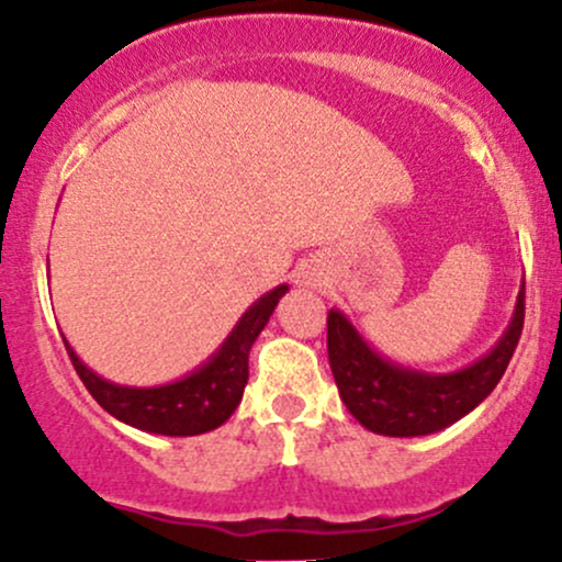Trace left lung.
<instances>
[{
  "instance_id": "1",
  "label": "left lung",
  "mask_w": 562,
  "mask_h": 562,
  "mask_svg": "<svg viewBox=\"0 0 562 562\" xmlns=\"http://www.w3.org/2000/svg\"><path fill=\"white\" fill-rule=\"evenodd\" d=\"M526 285L505 335L486 357L449 375L406 370L383 359L357 333V327L330 308L327 314V357L340 398L367 430L380 436H428L449 428L496 389L505 375L526 317Z\"/></svg>"
}]
</instances>
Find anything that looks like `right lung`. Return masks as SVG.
<instances>
[{
    "mask_svg": "<svg viewBox=\"0 0 562 562\" xmlns=\"http://www.w3.org/2000/svg\"><path fill=\"white\" fill-rule=\"evenodd\" d=\"M288 285H280L261 295L248 312L243 314L235 330L224 340L222 348L195 372L169 385L156 389H132V385H115L111 380H102L97 372L76 357L74 348L66 344V351L79 372L81 383L92 393L94 402L105 412H111L115 420L132 425V428L147 430L160 436H198L209 434L229 420L232 412L240 404L245 383H248V353L254 340L259 338L274 306Z\"/></svg>",
    "mask_w": 562,
    "mask_h": 562,
    "instance_id": "1",
    "label": "right lung"
}]
</instances>
